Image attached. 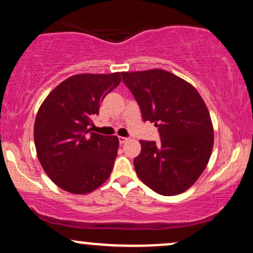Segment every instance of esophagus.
Listing matches in <instances>:
<instances>
[{"mask_svg": "<svg viewBox=\"0 0 253 253\" xmlns=\"http://www.w3.org/2000/svg\"><path fill=\"white\" fill-rule=\"evenodd\" d=\"M127 140H128V139L125 138V136H119V143L120 144H125Z\"/></svg>", "mask_w": 253, "mask_h": 253, "instance_id": "1", "label": "esophagus"}]
</instances>
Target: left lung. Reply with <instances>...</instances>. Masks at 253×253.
<instances>
[{
	"mask_svg": "<svg viewBox=\"0 0 253 253\" xmlns=\"http://www.w3.org/2000/svg\"><path fill=\"white\" fill-rule=\"evenodd\" d=\"M144 121L158 127L161 141L140 140L136 175L164 196L178 195L197 181L210 162L214 129L199 91L181 77L161 69L123 72Z\"/></svg>",
	"mask_w": 253,
	"mask_h": 253,
	"instance_id": "obj_1",
	"label": "left lung"
}]
</instances>
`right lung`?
<instances>
[{"instance_id": "obj_1", "label": "right lung", "mask_w": 253, "mask_h": 253, "mask_svg": "<svg viewBox=\"0 0 253 253\" xmlns=\"http://www.w3.org/2000/svg\"><path fill=\"white\" fill-rule=\"evenodd\" d=\"M120 82V72L75 75L58 84L40 106L34 123L37 156L60 189L89 194L110 176L119 138L92 132V118Z\"/></svg>"}]
</instances>
